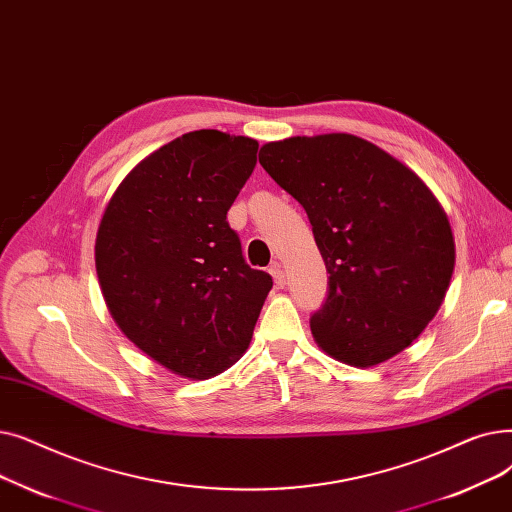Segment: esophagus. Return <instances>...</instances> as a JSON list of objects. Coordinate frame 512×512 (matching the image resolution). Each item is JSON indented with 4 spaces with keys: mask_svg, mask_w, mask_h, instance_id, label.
Returning <instances> with one entry per match:
<instances>
[{
    "mask_svg": "<svg viewBox=\"0 0 512 512\" xmlns=\"http://www.w3.org/2000/svg\"><path fill=\"white\" fill-rule=\"evenodd\" d=\"M269 273L273 275V281H275L277 289H283V287H285V273H283V269H281V264H279V262H273Z\"/></svg>",
    "mask_w": 512,
    "mask_h": 512,
    "instance_id": "obj_1",
    "label": "esophagus"
}]
</instances>
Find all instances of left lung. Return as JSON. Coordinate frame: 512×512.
<instances>
[{
  "label": "left lung",
  "mask_w": 512,
  "mask_h": 512,
  "mask_svg": "<svg viewBox=\"0 0 512 512\" xmlns=\"http://www.w3.org/2000/svg\"><path fill=\"white\" fill-rule=\"evenodd\" d=\"M258 160L304 206L327 266L314 342L356 369L406 350L440 310L454 271L452 227L433 191L350 133L264 143Z\"/></svg>",
  "instance_id": "obj_1"
}]
</instances>
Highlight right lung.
<instances>
[{
	"instance_id": "obj_1",
	"label": "right lung",
	"mask_w": 512,
	"mask_h": 512,
	"mask_svg": "<svg viewBox=\"0 0 512 512\" xmlns=\"http://www.w3.org/2000/svg\"><path fill=\"white\" fill-rule=\"evenodd\" d=\"M256 152L252 137L185 133L131 170L97 229L95 271L114 323L185 379H210L243 356L273 287L227 223Z\"/></svg>"
}]
</instances>
